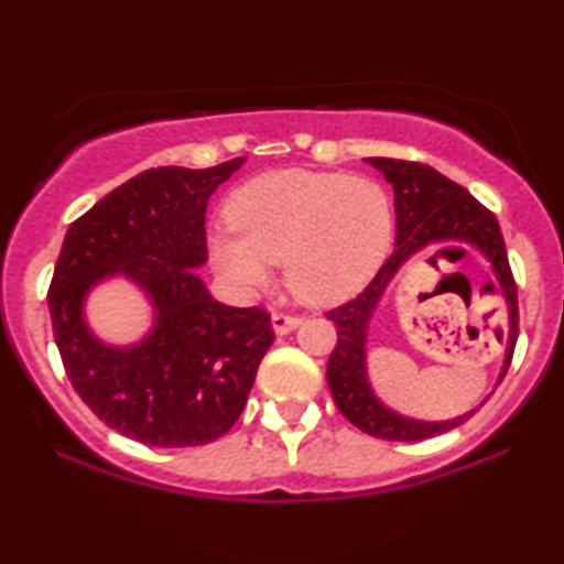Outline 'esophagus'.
I'll list each match as a JSON object with an SVG mask.
<instances>
[{
    "mask_svg": "<svg viewBox=\"0 0 564 564\" xmlns=\"http://www.w3.org/2000/svg\"><path fill=\"white\" fill-rule=\"evenodd\" d=\"M300 323H303V318H300V315L282 313V311H274L272 313V328H274V334H280V336L290 334V330H295Z\"/></svg>",
    "mask_w": 564,
    "mask_h": 564,
    "instance_id": "esophagus-1",
    "label": "esophagus"
}]
</instances>
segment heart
Segmentation results:
<instances>
[{"instance_id":"1","label":"heart","mask_w":564,"mask_h":564,"mask_svg":"<svg viewBox=\"0 0 564 564\" xmlns=\"http://www.w3.org/2000/svg\"><path fill=\"white\" fill-rule=\"evenodd\" d=\"M230 228L210 236L220 274L253 290L272 264L305 303H336L357 292L382 264L395 213L372 176L276 169L243 182L228 197Z\"/></svg>"}]
</instances>
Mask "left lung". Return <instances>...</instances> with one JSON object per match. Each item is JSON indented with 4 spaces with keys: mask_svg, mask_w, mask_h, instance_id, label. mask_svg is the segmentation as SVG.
<instances>
[{
    "mask_svg": "<svg viewBox=\"0 0 564 564\" xmlns=\"http://www.w3.org/2000/svg\"><path fill=\"white\" fill-rule=\"evenodd\" d=\"M369 164L380 169L384 180L395 189V251L390 253V259L380 267L375 280L357 297L326 313V318L336 323L338 336L334 351L328 357L326 380L338 411L365 434L388 438V442H423V438L457 429L475 411L452 421L431 423L405 419V415L390 411L388 405H382L375 398L365 365L367 323L372 318L390 280L413 253L426 249L465 253V243L480 249L492 264V272H496V282L488 284V288L503 292L508 318H511L508 334L500 330V341L508 344L500 380H503L506 369L511 367L513 346L516 338H519V295H516V280L511 264H508L503 234H500L496 215L488 207L477 203L462 184L446 180L436 169L419 164V161L369 159Z\"/></svg>",
    "mask_w": 564,
    "mask_h": 564,
    "instance_id": "obj_1",
    "label": "left lung"
}]
</instances>
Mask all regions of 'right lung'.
<instances>
[{
  "label": "right lung",
  "mask_w": 564,
  "mask_h": 564,
  "mask_svg": "<svg viewBox=\"0 0 564 564\" xmlns=\"http://www.w3.org/2000/svg\"><path fill=\"white\" fill-rule=\"evenodd\" d=\"M241 164L149 169L66 230L48 288L61 361L89 411L141 444L203 446L228 434L274 341L264 307L223 305L195 274L207 261V199ZM115 273L158 311L152 334L128 350L97 343L80 313L86 292Z\"/></svg>",
  "instance_id": "add662e5"
}]
</instances>
